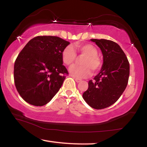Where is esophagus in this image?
<instances>
[{
	"label": "esophagus",
	"instance_id": "34e87169",
	"mask_svg": "<svg viewBox=\"0 0 147 147\" xmlns=\"http://www.w3.org/2000/svg\"><path fill=\"white\" fill-rule=\"evenodd\" d=\"M74 80H75V81L77 82V83H79V82H80L82 80H80V79H78V78H74Z\"/></svg>",
	"mask_w": 147,
	"mask_h": 147
}]
</instances>
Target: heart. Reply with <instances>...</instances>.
Listing matches in <instances>:
<instances>
[{
  "instance_id": "heart-1",
  "label": "heart",
  "mask_w": 147,
  "mask_h": 147,
  "mask_svg": "<svg viewBox=\"0 0 147 147\" xmlns=\"http://www.w3.org/2000/svg\"><path fill=\"white\" fill-rule=\"evenodd\" d=\"M79 57H83L80 61V66H72L69 73L76 78L82 79L89 76L93 73L99 71L101 67V61L98 56L96 47L90 44H78L74 48L71 46L65 47L62 52L63 63L71 66L75 62L76 54Z\"/></svg>"
}]
</instances>
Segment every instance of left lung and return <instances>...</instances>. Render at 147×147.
Here are the masks:
<instances>
[{"instance_id":"1","label":"left lung","mask_w":147,"mask_h":147,"mask_svg":"<svg viewBox=\"0 0 147 147\" xmlns=\"http://www.w3.org/2000/svg\"><path fill=\"white\" fill-rule=\"evenodd\" d=\"M100 48L103 63L100 73L89 82V87L82 96L95 109L108 107L118 100L126 89L130 65L119 45L105 39H90Z\"/></svg>"}]
</instances>
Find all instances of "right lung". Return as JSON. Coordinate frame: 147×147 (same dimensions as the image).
<instances>
[{
    "label": "right lung",
    "mask_w": 147,
    "mask_h": 147,
    "mask_svg": "<svg viewBox=\"0 0 147 147\" xmlns=\"http://www.w3.org/2000/svg\"><path fill=\"white\" fill-rule=\"evenodd\" d=\"M70 44L55 36H38L28 42L14 65V82L20 96L34 106L51 100L68 75L62 52Z\"/></svg>",
    "instance_id": "1"
}]
</instances>
